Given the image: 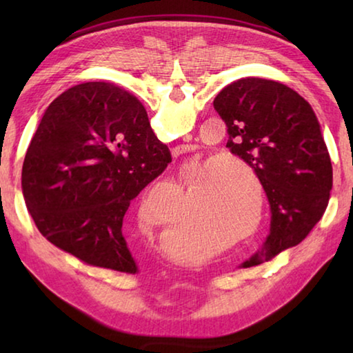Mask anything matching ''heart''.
I'll return each mask as SVG.
<instances>
[{
	"label": "heart",
	"mask_w": 353,
	"mask_h": 353,
	"mask_svg": "<svg viewBox=\"0 0 353 353\" xmlns=\"http://www.w3.org/2000/svg\"><path fill=\"white\" fill-rule=\"evenodd\" d=\"M179 123L174 128L181 126ZM185 182L188 183L185 191L188 218L198 224L205 238L191 235L179 214H170L162 224L166 249L190 252L205 248V239L221 246H232L259 232L265 218V193L259 176L246 163L232 157L208 163L196 159L188 165ZM162 198L174 199V190L168 185H155L143 201L141 223L148 229L155 230L157 227L152 208Z\"/></svg>",
	"instance_id": "b5f03b06"
}]
</instances>
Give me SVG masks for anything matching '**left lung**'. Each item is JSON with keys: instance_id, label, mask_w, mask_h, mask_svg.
Segmentation results:
<instances>
[{"instance_id": "1", "label": "left lung", "mask_w": 353, "mask_h": 353, "mask_svg": "<svg viewBox=\"0 0 353 353\" xmlns=\"http://www.w3.org/2000/svg\"><path fill=\"white\" fill-rule=\"evenodd\" d=\"M227 126L225 148L259 176L271 207V229L244 268L301 243L330 199L333 170L314 112L292 88L270 79L232 82L213 101Z\"/></svg>"}]
</instances>
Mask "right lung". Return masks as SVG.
<instances>
[{"mask_svg":"<svg viewBox=\"0 0 353 353\" xmlns=\"http://www.w3.org/2000/svg\"><path fill=\"white\" fill-rule=\"evenodd\" d=\"M170 162L134 94L83 82L45 110L23 162V196L54 246L90 266L135 274L124 214Z\"/></svg>","mask_w":353,"mask_h":353,"instance_id":"1","label":"right lung"}]
</instances>
